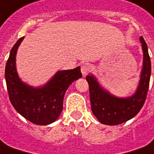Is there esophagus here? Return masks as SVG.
I'll list each match as a JSON object with an SVG mask.
<instances>
[{
  "label": "esophagus",
  "instance_id": "obj_1",
  "mask_svg": "<svg viewBox=\"0 0 154 154\" xmlns=\"http://www.w3.org/2000/svg\"><path fill=\"white\" fill-rule=\"evenodd\" d=\"M90 69H91V67L89 65V63H85L81 65V73H82L83 76H85L87 75L88 73L90 72Z\"/></svg>",
  "mask_w": 154,
  "mask_h": 154
}]
</instances>
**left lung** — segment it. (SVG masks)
I'll return each mask as SVG.
<instances>
[{"instance_id":"1","label":"left lung","mask_w":154,"mask_h":154,"mask_svg":"<svg viewBox=\"0 0 154 154\" xmlns=\"http://www.w3.org/2000/svg\"><path fill=\"white\" fill-rule=\"evenodd\" d=\"M143 53V69L140 75L138 86L135 93L128 97H118L105 90L93 75L86 76L90 88V99L93 114L100 123L109 126L119 125L135 116L143 106L148 94L151 61L148 46L143 37L140 38Z\"/></svg>"}]
</instances>
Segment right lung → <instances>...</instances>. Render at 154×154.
<instances>
[{
    "label": "right lung",
    "instance_id": "obj_1",
    "mask_svg": "<svg viewBox=\"0 0 154 154\" xmlns=\"http://www.w3.org/2000/svg\"><path fill=\"white\" fill-rule=\"evenodd\" d=\"M22 37L15 43L6 62L5 78L9 99L15 110L36 125L53 123L63 111V100L67 89L82 77L80 67L59 70L44 85L33 87L19 78L16 67V55Z\"/></svg>",
    "mask_w": 154,
    "mask_h": 154
}]
</instances>
